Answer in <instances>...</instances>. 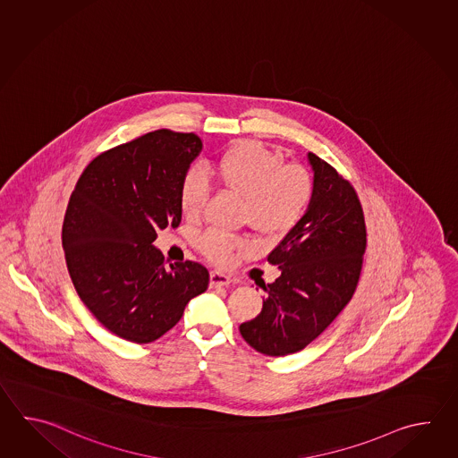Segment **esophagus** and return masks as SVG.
<instances>
[{
  "label": "esophagus",
  "mask_w": 458,
  "mask_h": 458,
  "mask_svg": "<svg viewBox=\"0 0 458 458\" xmlns=\"http://www.w3.org/2000/svg\"><path fill=\"white\" fill-rule=\"evenodd\" d=\"M229 283H233V280L225 275V273L211 272V276H209V284H211V288H221V286H227Z\"/></svg>",
  "instance_id": "34e87169"
}]
</instances>
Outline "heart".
<instances>
[{
	"label": "heart",
	"mask_w": 458,
	"mask_h": 458,
	"mask_svg": "<svg viewBox=\"0 0 458 458\" xmlns=\"http://www.w3.org/2000/svg\"><path fill=\"white\" fill-rule=\"evenodd\" d=\"M208 172L223 190L243 199V221L270 241L292 233L311 201L310 174L300 165H284L280 152L253 140L227 147L209 164ZM208 196L205 176L190 172L178 193L186 219H199ZM199 245L211 260L225 263L235 250L245 247V241L211 231L201 237Z\"/></svg>",
	"instance_id": "b5f03b06"
}]
</instances>
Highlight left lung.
Returning a JSON list of instances; mask_svg holds the SVG:
<instances>
[{
    "instance_id": "1",
    "label": "left lung",
    "mask_w": 458,
    "mask_h": 458,
    "mask_svg": "<svg viewBox=\"0 0 458 458\" xmlns=\"http://www.w3.org/2000/svg\"><path fill=\"white\" fill-rule=\"evenodd\" d=\"M308 162L314 174L311 201L268 255L280 275L262 284V311L239 326L245 342L270 357L302 351L327 329L355 293L367 247L353 186L311 152Z\"/></svg>"
}]
</instances>
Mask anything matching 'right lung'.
Returning a JSON list of instances; mask_svg holds the SVG:
<instances>
[{
    "instance_id": "1",
    "label": "right lung",
    "mask_w": 458,
    "mask_h": 458,
    "mask_svg": "<svg viewBox=\"0 0 458 458\" xmlns=\"http://www.w3.org/2000/svg\"><path fill=\"white\" fill-rule=\"evenodd\" d=\"M201 150L193 132H148L98 156L70 196L62 225L70 278L91 314L124 341H157L209 284L203 265L166 270L154 247L158 231L182 221L180 186Z\"/></svg>"
}]
</instances>
